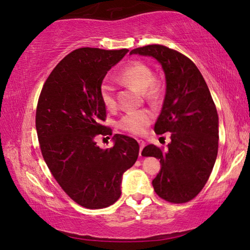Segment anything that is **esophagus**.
Wrapping results in <instances>:
<instances>
[{"label": "esophagus", "instance_id": "34e87169", "mask_svg": "<svg viewBox=\"0 0 250 250\" xmlns=\"http://www.w3.org/2000/svg\"><path fill=\"white\" fill-rule=\"evenodd\" d=\"M138 142H139V145H140V155H141V152L143 150V147H145V146H146V142L143 140H138Z\"/></svg>", "mask_w": 250, "mask_h": 250}]
</instances>
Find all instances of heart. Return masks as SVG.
<instances>
[{"label":"heart","mask_w":250,"mask_h":250,"mask_svg":"<svg viewBox=\"0 0 250 250\" xmlns=\"http://www.w3.org/2000/svg\"><path fill=\"white\" fill-rule=\"evenodd\" d=\"M118 79L121 83L135 88L138 91L143 92V95L152 101L158 100L162 94L161 87L154 80L153 70L150 66L142 62H133L125 67L118 76ZM100 98L108 109L115 107V89L111 83L104 82L100 84ZM152 119H153V116L150 111L139 110V111L126 112L125 116H122L118 125L122 130L128 131L130 133L141 134L151 124Z\"/></svg>","instance_id":"1"}]
</instances>
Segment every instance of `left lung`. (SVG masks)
Listing matches in <instances>:
<instances>
[{"instance_id":"8db88e82","label":"left lung","mask_w":250,"mask_h":250,"mask_svg":"<svg viewBox=\"0 0 250 250\" xmlns=\"http://www.w3.org/2000/svg\"><path fill=\"white\" fill-rule=\"evenodd\" d=\"M133 54L153 57L166 75V97L154 131L170 132L171 142L167 151L154 145L142 151L143 156L160 159L161 170L152 185L163 200L188 202L204 188L216 161V107L201 71L184 55L162 45L135 48Z\"/></svg>"}]
</instances>
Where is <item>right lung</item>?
<instances>
[{"instance_id": "right-lung-1", "label": "right lung", "mask_w": 250, "mask_h": 250, "mask_svg": "<svg viewBox=\"0 0 250 250\" xmlns=\"http://www.w3.org/2000/svg\"><path fill=\"white\" fill-rule=\"evenodd\" d=\"M128 52L74 50L50 73L37 104L36 131L45 162L67 195L86 208L118 201L122 175L139 155L138 142L124 134L113 135L110 149L95 141L97 134H112L101 125L105 105L100 84Z\"/></svg>"}]
</instances>
